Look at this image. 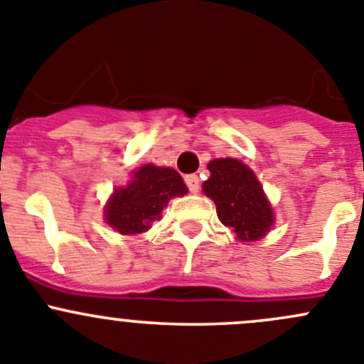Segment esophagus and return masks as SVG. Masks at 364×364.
I'll return each mask as SVG.
<instances>
[{
  "mask_svg": "<svg viewBox=\"0 0 364 364\" xmlns=\"http://www.w3.org/2000/svg\"><path fill=\"white\" fill-rule=\"evenodd\" d=\"M185 183H186V186H188V190L192 193H197L199 192V188H200V179H199V176L197 174H188L185 178Z\"/></svg>",
  "mask_w": 364,
  "mask_h": 364,
  "instance_id": "34e87169",
  "label": "esophagus"
}]
</instances>
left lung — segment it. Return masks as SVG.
Wrapping results in <instances>:
<instances>
[{
  "label": "left lung",
  "instance_id": "1",
  "mask_svg": "<svg viewBox=\"0 0 364 364\" xmlns=\"http://www.w3.org/2000/svg\"><path fill=\"white\" fill-rule=\"evenodd\" d=\"M208 168L211 176L203 190L215 200L220 222L241 241L260 240L273 225V211L255 174L234 159L213 160Z\"/></svg>",
  "mask_w": 364,
  "mask_h": 364
}]
</instances>
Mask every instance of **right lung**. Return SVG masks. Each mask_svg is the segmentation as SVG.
<instances>
[{"label": "right lung", "mask_w": 364, "mask_h": 364, "mask_svg": "<svg viewBox=\"0 0 364 364\" xmlns=\"http://www.w3.org/2000/svg\"><path fill=\"white\" fill-rule=\"evenodd\" d=\"M188 192L185 181L168 167L144 165L124 188H117L105 208V220L121 234H141L151 227L172 197Z\"/></svg>", "instance_id": "add662e5"}]
</instances>
